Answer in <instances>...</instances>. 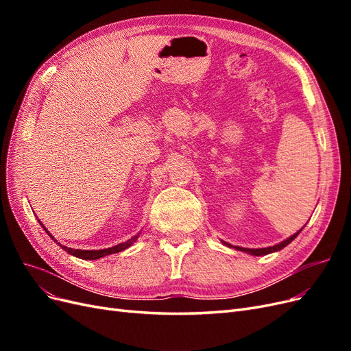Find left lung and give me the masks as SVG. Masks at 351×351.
Here are the masks:
<instances>
[{"instance_id": "8db88e82", "label": "left lung", "mask_w": 351, "mask_h": 351, "mask_svg": "<svg viewBox=\"0 0 351 351\" xmlns=\"http://www.w3.org/2000/svg\"><path fill=\"white\" fill-rule=\"evenodd\" d=\"M303 230V228H302ZM302 230H299L297 232H294L293 236H290L289 239H285L284 241H281V243H278V244H275V246H269V247H262V249H249V247H239V246H231V244H228L227 241H222L221 240V243L222 244H226V246H228V247H234V249H237V250H240V252H244V253H249V254H252V256H263V254H269V253H274V252H278V250H281V249H284L287 244H290L297 236H299V232L302 231Z\"/></svg>"}]
</instances>
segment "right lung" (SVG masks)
Returning <instances> with one entry per match:
<instances>
[{
	"label": "right lung",
	"mask_w": 351,
	"mask_h": 351,
	"mask_svg": "<svg viewBox=\"0 0 351 351\" xmlns=\"http://www.w3.org/2000/svg\"><path fill=\"white\" fill-rule=\"evenodd\" d=\"M40 222V221H39ZM40 226L44 227V230L48 232L49 234V231L45 228V226L42 224L40 222ZM142 232V231H141ZM141 232H137L136 236H133L132 239H129L127 241H124V243H120V244H117V246H112V247H108V249H99V250H82V249H70V247H67V246H64V244H61V243H58L54 237H52L51 234H49V237L54 240L58 246H61V249L62 250H66L67 253H70V254H73V256H76V258H80V259H84V261H95V259H99V258H104V256H107V254H112V253H119V252H123V250H125V249H129L132 244L139 239V236H141Z\"/></svg>",
	"instance_id": "obj_1"
}]
</instances>
